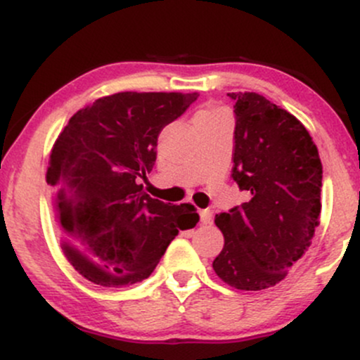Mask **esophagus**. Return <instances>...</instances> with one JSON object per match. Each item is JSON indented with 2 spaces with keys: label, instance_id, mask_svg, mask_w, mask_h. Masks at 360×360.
<instances>
[{
  "label": "esophagus",
  "instance_id": "esophagus-1",
  "mask_svg": "<svg viewBox=\"0 0 360 360\" xmlns=\"http://www.w3.org/2000/svg\"><path fill=\"white\" fill-rule=\"evenodd\" d=\"M212 218H213V213L212 210H200V220L203 225H208V223H212Z\"/></svg>",
  "mask_w": 360,
  "mask_h": 360
}]
</instances>
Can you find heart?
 Returning a JSON list of instances; mask_svg holds the SVG:
<instances>
[{"instance_id":"obj_1","label":"heart","mask_w":360,"mask_h":360,"mask_svg":"<svg viewBox=\"0 0 360 360\" xmlns=\"http://www.w3.org/2000/svg\"><path fill=\"white\" fill-rule=\"evenodd\" d=\"M225 111L223 110H218V108H206V110H201L198 111L196 115H194V123L200 122V120H206V118H214V117H225Z\"/></svg>"}]
</instances>
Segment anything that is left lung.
Segmentation results:
<instances>
[{"label":"left lung","instance_id":"obj_1","mask_svg":"<svg viewBox=\"0 0 360 360\" xmlns=\"http://www.w3.org/2000/svg\"><path fill=\"white\" fill-rule=\"evenodd\" d=\"M235 101L232 177L249 200L214 218L225 245L213 260L232 288L279 283L309 247L321 212V160L298 118L257 93Z\"/></svg>","mask_w":360,"mask_h":360}]
</instances>
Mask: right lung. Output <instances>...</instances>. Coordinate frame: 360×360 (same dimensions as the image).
Listing matches in <instances>:
<instances>
[{
	"label": "right lung",
	"mask_w": 360,
	"mask_h": 360,
	"mask_svg": "<svg viewBox=\"0 0 360 360\" xmlns=\"http://www.w3.org/2000/svg\"><path fill=\"white\" fill-rule=\"evenodd\" d=\"M198 93H117L77 111L56 140L47 169L62 249L101 286L147 279L179 230L196 226L189 203L150 198L139 184L157 159L160 130Z\"/></svg>",
	"instance_id": "right-lung-1"
}]
</instances>
